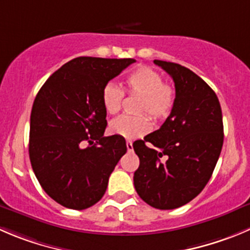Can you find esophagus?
<instances>
[{"mask_svg":"<svg viewBox=\"0 0 250 250\" xmlns=\"http://www.w3.org/2000/svg\"><path fill=\"white\" fill-rule=\"evenodd\" d=\"M126 148H127V151H132V149H134L131 141H126Z\"/></svg>","mask_w":250,"mask_h":250,"instance_id":"1","label":"esophagus"}]
</instances>
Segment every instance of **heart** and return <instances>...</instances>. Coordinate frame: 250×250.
<instances>
[{"label": "heart", "instance_id": "1", "mask_svg": "<svg viewBox=\"0 0 250 250\" xmlns=\"http://www.w3.org/2000/svg\"><path fill=\"white\" fill-rule=\"evenodd\" d=\"M124 91L131 96H139L136 113L141 115H124L109 125V131L124 139H136L149 130V121L166 119L172 111L175 102V89L170 83L163 82L162 75L149 66L141 65L127 73ZM124 91L118 84L109 82L102 91V103L110 115L120 111Z\"/></svg>", "mask_w": 250, "mask_h": 250}]
</instances>
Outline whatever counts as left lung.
Instances as JSON below:
<instances>
[{
  "label": "left lung",
  "mask_w": 250,
  "mask_h": 250,
  "mask_svg": "<svg viewBox=\"0 0 250 250\" xmlns=\"http://www.w3.org/2000/svg\"><path fill=\"white\" fill-rule=\"evenodd\" d=\"M153 62L174 81L175 102L162 126L132 145L140 158L134 185L149 206L173 210L196 198L210 180L223 145L222 111L196 73L179 63Z\"/></svg>",
  "instance_id": "obj_1"
}]
</instances>
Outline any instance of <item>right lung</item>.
I'll return each mask as SVG.
<instances>
[{"mask_svg": "<svg viewBox=\"0 0 250 250\" xmlns=\"http://www.w3.org/2000/svg\"><path fill=\"white\" fill-rule=\"evenodd\" d=\"M134 62V59L76 58L52 73L35 97L30 163L44 191L65 208L84 210L98 203L111 172L126 153L124 137L104 136L102 91Z\"/></svg>", "mask_w": 250, "mask_h": 250, "instance_id": "add662e5", "label": "right lung"}]
</instances>
